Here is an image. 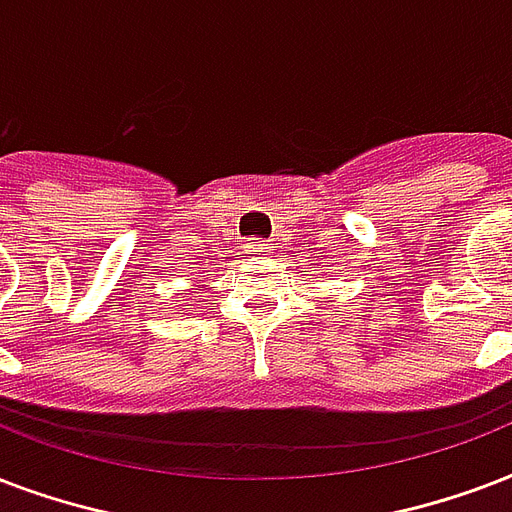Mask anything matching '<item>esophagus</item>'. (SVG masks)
Segmentation results:
<instances>
[{
  "label": "esophagus",
  "instance_id": "1",
  "mask_svg": "<svg viewBox=\"0 0 512 512\" xmlns=\"http://www.w3.org/2000/svg\"><path fill=\"white\" fill-rule=\"evenodd\" d=\"M245 253H251V256H264V253H267V243H264V240H251V243H245Z\"/></svg>",
  "mask_w": 512,
  "mask_h": 512
}]
</instances>
